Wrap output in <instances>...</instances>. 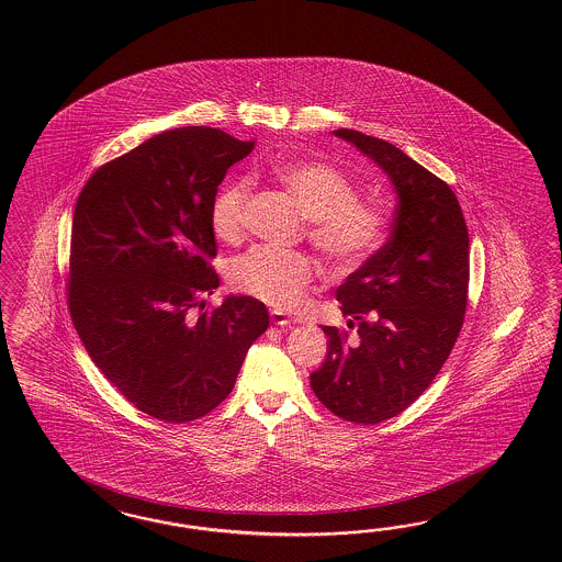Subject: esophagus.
<instances>
[{
    "label": "esophagus",
    "mask_w": 562,
    "mask_h": 562,
    "mask_svg": "<svg viewBox=\"0 0 562 562\" xmlns=\"http://www.w3.org/2000/svg\"><path fill=\"white\" fill-rule=\"evenodd\" d=\"M270 315H272L273 325H282V327H284V325L296 324V319H294V317H290L286 311H278V308H273Z\"/></svg>",
    "instance_id": "obj_1"
}]
</instances>
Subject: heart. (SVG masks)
<instances>
[{
  "mask_svg": "<svg viewBox=\"0 0 562 562\" xmlns=\"http://www.w3.org/2000/svg\"><path fill=\"white\" fill-rule=\"evenodd\" d=\"M273 172L308 218L311 243L334 266L352 270L379 247L385 216L379 207L358 202L357 189L340 170L325 162H286ZM249 195V179L218 189L210 210L216 237L235 240L240 235ZM228 278L235 289L268 305L292 306L313 278V263L305 254L259 245L231 263Z\"/></svg>",
  "mask_w": 562,
  "mask_h": 562,
  "instance_id": "obj_1",
  "label": "heart"
}]
</instances>
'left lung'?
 <instances>
[{"label": "left lung", "mask_w": 562, "mask_h": 562, "mask_svg": "<svg viewBox=\"0 0 562 562\" xmlns=\"http://www.w3.org/2000/svg\"><path fill=\"white\" fill-rule=\"evenodd\" d=\"M334 136L385 172L397 204L387 243L336 290L357 338L322 325L327 357L311 387L344 420L376 425L423 395L458 340L470 238L460 202L439 177L379 137L355 130Z\"/></svg>", "instance_id": "obj_1"}]
</instances>
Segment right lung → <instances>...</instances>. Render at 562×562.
<instances>
[{"instance_id": "obj_1", "label": "right lung", "mask_w": 562, "mask_h": 562, "mask_svg": "<svg viewBox=\"0 0 562 562\" xmlns=\"http://www.w3.org/2000/svg\"><path fill=\"white\" fill-rule=\"evenodd\" d=\"M254 150L214 127H177L97 170L71 224L69 313L86 352L144 414L183 425L233 392L251 344L268 329L254 296L221 286L212 200L228 169Z\"/></svg>"}]
</instances>
